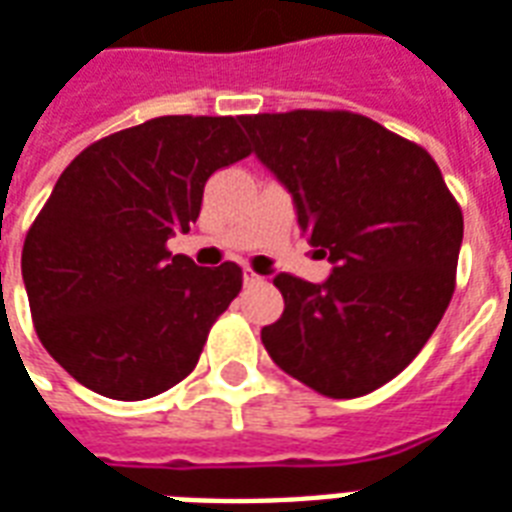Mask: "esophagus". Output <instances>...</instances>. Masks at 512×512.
Returning <instances> with one entry per match:
<instances>
[{
  "mask_svg": "<svg viewBox=\"0 0 512 512\" xmlns=\"http://www.w3.org/2000/svg\"><path fill=\"white\" fill-rule=\"evenodd\" d=\"M263 282V276L255 274L252 268H244V285H260Z\"/></svg>",
  "mask_w": 512,
  "mask_h": 512,
  "instance_id": "1",
  "label": "esophagus"
}]
</instances>
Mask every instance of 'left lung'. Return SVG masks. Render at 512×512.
<instances>
[{
    "label": "left lung",
    "mask_w": 512,
    "mask_h": 512,
    "mask_svg": "<svg viewBox=\"0 0 512 512\" xmlns=\"http://www.w3.org/2000/svg\"><path fill=\"white\" fill-rule=\"evenodd\" d=\"M257 160L293 195L298 225L333 263L323 285L279 274L285 312L268 355L331 399L404 372L456 287L464 217L418 143L350 111L241 116Z\"/></svg>",
    "instance_id": "1"
}]
</instances>
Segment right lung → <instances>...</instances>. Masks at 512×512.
I'll return each mask as SVG.
<instances>
[{
    "label": "right lung",
    "instance_id": "obj_1",
    "mask_svg": "<svg viewBox=\"0 0 512 512\" xmlns=\"http://www.w3.org/2000/svg\"><path fill=\"white\" fill-rule=\"evenodd\" d=\"M241 116H160L75 157L29 227L21 255L34 331L89 391L151 399L187 377L241 268L170 255L211 173L252 154Z\"/></svg>",
    "mask_w": 512,
    "mask_h": 512
}]
</instances>
